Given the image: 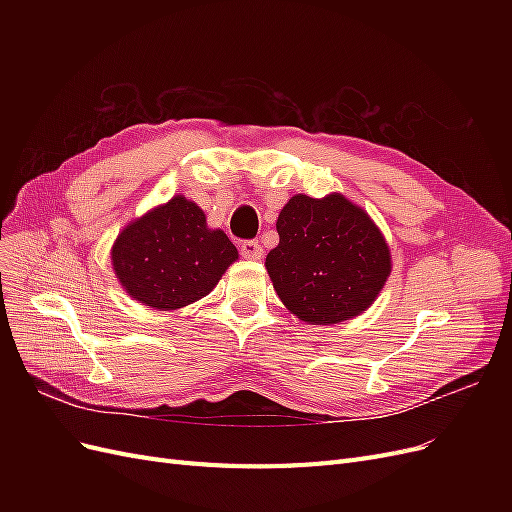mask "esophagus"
I'll list each match as a JSON object with an SVG mask.
<instances>
[{
  "mask_svg": "<svg viewBox=\"0 0 512 512\" xmlns=\"http://www.w3.org/2000/svg\"><path fill=\"white\" fill-rule=\"evenodd\" d=\"M239 250H241V256L247 258V260H260L262 254H265V252H262V245L258 241H254V239L241 241Z\"/></svg>",
  "mask_w": 512,
  "mask_h": 512,
  "instance_id": "esophagus-1",
  "label": "esophagus"
}]
</instances>
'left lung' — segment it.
<instances>
[{"label": "left lung", "mask_w": 512, "mask_h": 512, "mask_svg": "<svg viewBox=\"0 0 512 512\" xmlns=\"http://www.w3.org/2000/svg\"><path fill=\"white\" fill-rule=\"evenodd\" d=\"M267 254L277 297L312 324H337L371 305L391 273L389 245L367 213L339 194H297L277 218Z\"/></svg>", "instance_id": "8db88e82"}]
</instances>
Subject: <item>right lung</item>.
<instances>
[{"label":"right lung","instance_id":"obj_1","mask_svg":"<svg viewBox=\"0 0 512 512\" xmlns=\"http://www.w3.org/2000/svg\"><path fill=\"white\" fill-rule=\"evenodd\" d=\"M237 256L224 232L207 228L203 209L183 196L132 222L111 252L132 299L162 312L203 299Z\"/></svg>","mask_w":512,"mask_h":512}]
</instances>
